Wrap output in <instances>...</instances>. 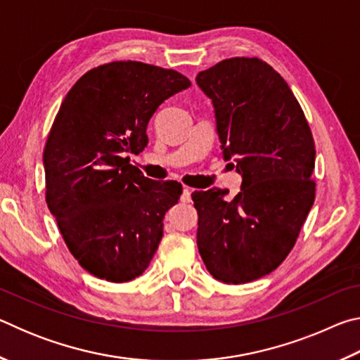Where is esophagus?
Listing matches in <instances>:
<instances>
[{
  "label": "esophagus",
  "mask_w": 360,
  "mask_h": 360,
  "mask_svg": "<svg viewBox=\"0 0 360 360\" xmlns=\"http://www.w3.org/2000/svg\"><path fill=\"white\" fill-rule=\"evenodd\" d=\"M191 195H192V188H188V187H184V188H182L181 202H184V203H188V202H191Z\"/></svg>",
  "instance_id": "1"
}]
</instances>
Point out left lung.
I'll use <instances>...</instances> for the list:
<instances>
[{
	"label": "left lung",
	"mask_w": 360,
	"mask_h": 360,
	"mask_svg": "<svg viewBox=\"0 0 360 360\" xmlns=\"http://www.w3.org/2000/svg\"><path fill=\"white\" fill-rule=\"evenodd\" d=\"M212 101L224 158L241 174V191L193 192L197 246L217 281L245 284L288 257L314 203L316 148L288 82L259 58L235 57L200 71Z\"/></svg>",
	"instance_id": "1"
}]
</instances>
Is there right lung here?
Segmentation results:
<instances>
[{
	"label": "right lung",
	"instance_id": "1",
	"mask_svg": "<svg viewBox=\"0 0 360 360\" xmlns=\"http://www.w3.org/2000/svg\"><path fill=\"white\" fill-rule=\"evenodd\" d=\"M188 87L178 71L129 60L90 70L66 94L42 155L46 202L90 275L127 283L154 257L182 186L144 178L129 154L148 146L158 106Z\"/></svg>",
	"mask_w": 360,
	"mask_h": 360
}]
</instances>
